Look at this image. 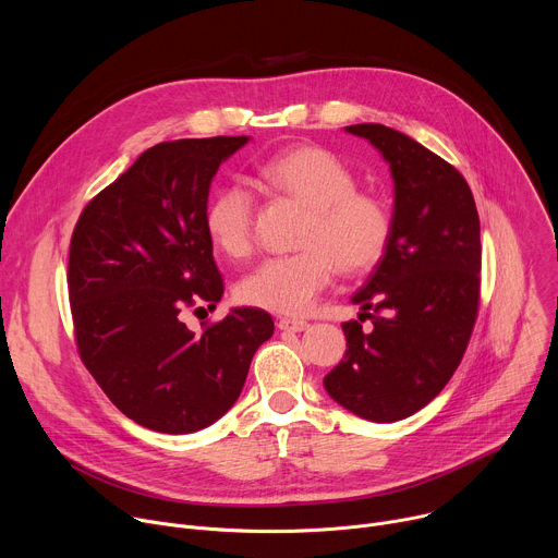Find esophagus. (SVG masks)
<instances>
[{"label":"esophagus","instance_id":"esophagus-1","mask_svg":"<svg viewBox=\"0 0 558 558\" xmlns=\"http://www.w3.org/2000/svg\"><path fill=\"white\" fill-rule=\"evenodd\" d=\"M276 327L282 329V331L300 333V331H306V329H308V323H306V320H295V317H278Z\"/></svg>","mask_w":558,"mask_h":558}]
</instances>
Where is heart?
Wrapping results in <instances>:
<instances>
[{
  "label": "heart",
  "instance_id": "b5f03b06",
  "mask_svg": "<svg viewBox=\"0 0 558 558\" xmlns=\"http://www.w3.org/2000/svg\"><path fill=\"white\" fill-rule=\"evenodd\" d=\"M260 179L308 207L300 245L291 256L260 263L238 282L241 302L282 313H306L333 280L338 267L360 274L375 267L390 243L392 214L384 198L360 192L355 172L338 154L317 145L284 149L258 166ZM254 198L241 183L222 185L207 203L205 229L229 258H245L254 245Z\"/></svg>",
  "mask_w": 558,
  "mask_h": 558
}]
</instances>
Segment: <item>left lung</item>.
<instances>
[{
	"instance_id": "8db88e82",
	"label": "left lung",
	"mask_w": 558,
	"mask_h": 558,
	"mask_svg": "<svg viewBox=\"0 0 558 558\" xmlns=\"http://www.w3.org/2000/svg\"><path fill=\"white\" fill-rule=\"evenodd\" d=\"M344 130L390 168L392 235L351 298L373 331L342 325L347 353L325 388L353 415L390 424L433 402L463 357L480 308V214L465 179L415 138L379 123Z\"/></svg>"
}]
</instances>
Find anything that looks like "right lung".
Returning <instances> with one entry per match:
<instances>
[{
	"label": "right lung",
	"instance_id": "obj_1",
	"mask_svg": "<svg viewBox=\"0 0 558 558\" xmlns=\"http://www.w3.org/2000/svg\"><path fill=\"white\" fill-rule=\"evenodd\" d=\"M247 141L181 138L145 149L72 231L68 291L78 355L110 402L156 433L187 435L220 420L274 336L263 308H231L203 333L181 320L185 308H216L222 298L205 209L220 163Z\"/></svg>",
	"mask_w": 558,
	"mask_h": 558
}]
</instances>
